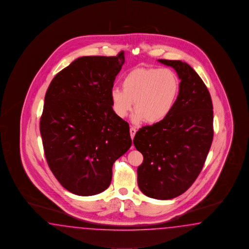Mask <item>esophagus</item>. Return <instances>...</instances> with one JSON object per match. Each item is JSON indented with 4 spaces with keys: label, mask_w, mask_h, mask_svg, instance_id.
Returning a JSON list of instances; mask_svg holds the SVG:
<instances>
[{
    "label": "esophagus",
    "mask_w": 249,
    "mask_h": 249,
    "mask_svg": "<svg viewBox=\"0 0 249 249\" xmlns=\"http://www.w3.org/2000/svg\"><path fill=\"white\" fill-rule=\"evenodd\" d=\"M129 131H130V137H131V139H133L134 137H135V135H136L137 130H136V128H135V127H130V129H129Z\"/></svg>",
    "instance_id": "esophagus-1"
}]
</instances>
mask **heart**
Returning <instances> with one entry per match:
<instances>
[{
    "instance_id": "obj_1",
    "label": "heart",
    "mask_w": 249,
    "mask_h": 249,
    "mask_svg": "<svg viewBox=\"0 0 249 249\" xmlns=\"http://www.w3.org/2000/svg\"><path fill=\"white\" fill-rule=\"evenodd\" d=\"M122 89H111L112 110L119 118L132 111L135 122L147 124L162 122L176 104L180 82L175 72L168 68H136L122 79Z\"/></svg>"
}]
</instances>
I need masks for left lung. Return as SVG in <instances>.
Masks as SVG:
<instances>
[{"label": "left lung", "mask_w": 249, "mask_h": 249, "mask_svg": "<svg viewBox=\"0 0 249 249\" xmlns=\"http://www.w3.org/2000/svg\"><path fill=\"white\" fill-rule=\"evenodd\" d=\"M176 71L180 89L162 122L141 127L133 140L143 156L138 187L151 198H174L187 191L205 164L213 138V111L205 83L186 62L158 60Z\"/></svg>", "instance_id": "obj_1"}]
</instances>
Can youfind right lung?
I'll list each match as a JSON object with an SVG mask.
<instances>
[{
  "label": "right lung",
  "mask_w": 249,
  "mask_h": 249,
  "mask_svg": "<svg viewBox=\"0 0 249 249\" xmlns=\"http://www.w3.org/2000/svg\"><path fill=\"white\" fill-rule=\"evenodd\" d=\"M124 62V52L77 58L46 91L40 120L45 158L61 186L77 196L108 188L114 161L132 144L128 123L111 106V89Z\"/></svg>",
  "instance_id": "add662e5"
}]
</instances>
